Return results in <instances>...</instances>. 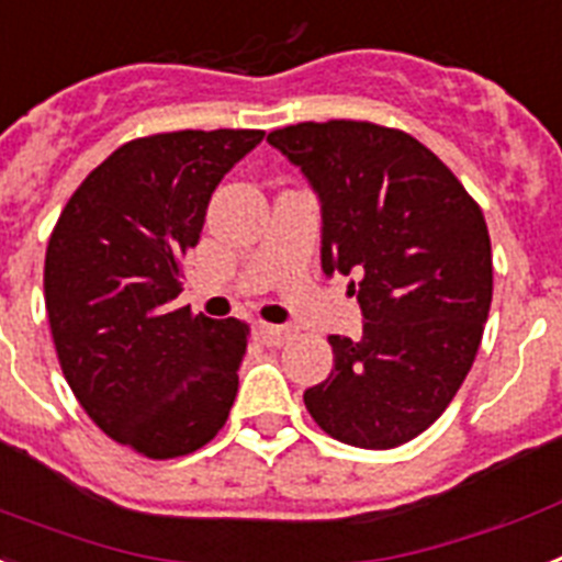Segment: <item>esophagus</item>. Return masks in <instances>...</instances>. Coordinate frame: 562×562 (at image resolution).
Wrapping results in <instances>:
<instances>
[{
	"label": "esophagus",
	"mask_w": 562,
	"mask_h": 562,
	"mask_svg": "<svg viewBox=\"0 0 562 562\" xmlns=\"http://www.w3.org/2000/svg\"><path fill=\"white\" fill-rule=\"evenodd\" d=\"M255 336L261 338L267 347H281L290 341L292 330L290 327H278V324H258V327H255Z\"/></svg>",
	"instance_id": "esophagus-1"
}]
</instances>
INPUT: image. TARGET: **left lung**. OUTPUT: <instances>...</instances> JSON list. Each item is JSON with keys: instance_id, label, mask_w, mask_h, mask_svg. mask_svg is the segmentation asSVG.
<instances>
[{"instance_id": "8db88e82", "label": "left lung", "mask_w": 562, "mask_h": 562, "mask_svg": "<svg viewBox=\"0 0 562 562\" xmlns=\"http://www.w3.org/2000/svg\"><path fill=\"white\" fill-rule=\"evenodd\" d=\"M267 140L322 201V267L359 276V341L330 336L333 373L304 391L324 434L387 451L442 416L480 350L494 267L480 203L416 137L327 120Z\"/></svg>"}]
</instances>
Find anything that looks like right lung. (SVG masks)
<instances>
[{"mask_svg":"<svg viewBox=\"0 0 562 562\" xmlns=\"http://www.w3.org/2000/svg\"><path fill=\"white\" fill-rule=\"evenodd\" d=\"M261 128L128 140L65 203L45 252L59 368L94 425L148 459L198 451L238 393L249 324L178 307L209 198Z\"/></svg>","mask_w":562,"mask_h":562,"instance_id":"obj_1","label":"right lung"}]
</instances>
